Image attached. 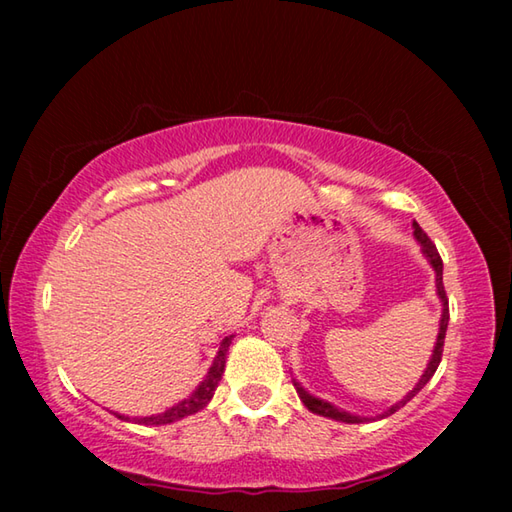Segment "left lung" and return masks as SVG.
<instances>
[{
	"mask_svg": "<svg viewBox=\"0 0 512 512\" xmlns=\"http://www.w3.org/2000/svg\"><path fill=\"white\" fill-rule=\"evenodd\" d=\"M413 232H415V237H418V241L422 244V253L427 255V259H429L431 266H433V271H436V289H438V296H440V300H443V318H440V332H438L436 348H433L431 361H429L427 370H424L422 379L418 381V384H415L413 391H411L409 395H406L402 402H397L395 406H391V409H388L384 415H381V418H388V415L395 413L397 409H402V406H404L406 402L413 400V397L422 391V386L427 384V381L433 377V372L438 370V363H440V359H443V345H445V334H447V323H449V300H447L445 284H443V259H440V255H438V248H436V244H433V241L427 237V232H424V230L420 228V225L415 223V221H413ZM293 386H296V391H298V395H300L302 404H305L311 413L325 415V418H332V420L350 422V424L366 420V418H357V415H350V413H345V411L334 409L332 404H327V402H323V400H318V397L309 395V393L305 391V388H302V386L298 384V381H293Z\"/></svg>",
	"mask_w": 512,
	"mask_h": 512,
	"instance_id": "left-lung-1",
	"label": "left lung"
}]
</instances>
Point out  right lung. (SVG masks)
<instances>
[{"mask_svg": "<svg viewBox=\"0 0 512 512\" xmlns=\"http://www.w3.org/2000/svg\"><path fill=\"white\" fill-rule=\"evenodd\" d=\"M230 343H232V336H225L223 343H221V348H219V354H216V359L212 363L210 372H207V377L203 379V384L198 386L196 391L189 395L185 402L171 406L169 411H164L160 415H151V418H135L133 422H137V424H155V427H158V424L176 422L180 418H187V415L201 411L203 406H207V402L212 400L216 386H219L221 375H223V370H225V354H228ZM115 415H117V418H121V420H128V418H124V415H119V413H115Z\"/></svg>", "mask_w": 512, "mask_h": 512, "instance_id": "obj_1", "label": "right lung"}]
</instances>
